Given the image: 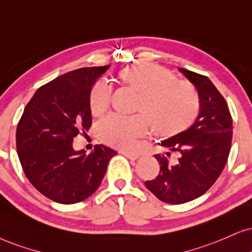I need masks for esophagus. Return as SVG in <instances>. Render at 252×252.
I'll list each match as a JSON object with an SVG mask.
<instances>
[{
  "instance_id": "esophagus-1",
  "label": "esophagus",
  "mask_w": 252,
  "mask_h": 252,
  "mask_svg": "<svg viewBox=\"0 0 252 252\" xmlns=\"http://www.w3.org/2000/svg\"><path fill=\"white\" fill-rule=\"evenodd\" d=\"M121 154L126 156V157H128L129 159H131V160H136V159L138 158V155L132 154V152H129V151H121Z\"/></svg>"
}]
</instances>
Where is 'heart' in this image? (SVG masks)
Returning <instances> with one entry per match:
<instances>
[{
	"label": "heart",
	"instance_id": "1",
	"mask_svg": "<svg viewBox=\"0 0 252 252\" xmlns=\"http://www.w3.org/2000/svg\"><path fill=\"white\" fill-rule=\"evenodd\" d=\"M119 80L139 94L136 110L143 115H110L98 124V136L114 148L133 149L146 135L149 126L155 135L171 137L194 122L200 109L199 95L189 82L177 81L174 74L156 63H136L119 72ZM111 86L97 80L89 92L93 116H101L110 106Z\"/></svg>",
	"mask_w": 252,
	"mask_h": 252
}]
</instances>
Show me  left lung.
Wrapping results in <instances>:
<instances>
[{"label": "left lung", "instance_id": "obj_1", "mask_svg": "<svg viewBox=\"0 0 252 252\" xmlns=\"http://www.w3.org/2000/svg\"><path fill=\"white\" fill-rule=\"evenodd\" d=\"M179 71L197 89L200 114L189 129L160 143L179 154L177 163L155 155L160 170L155 179L145 181L150 192L171 205L192 201L211 189L227 164L232 138L230 111L218 88L205 75L185 68Z\"/></svg>", "mask_w": 252, "mask_h": 252}]
</instances>
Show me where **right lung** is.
I'll use <instances>...</instances> for the list:
<instances>
[{"instance_id":"add662e5","label":"right lung","mask_w":252,"mask_h":252,"mask_svg":"<svg viewBox=\"0 0 252 252\" xmlns=\"http://www.w3.org/2000/svg\"><path fill=\"white\" fill-rule=\"evenodd\" d=\"M109 66L68 72L37 89L16 130L22 168L32 186L52 201H84L100 186L110 158L117 152L96 145L92 154L74 151L75 136L92 126L88 96Z\"/></svg>"}]
</instances>
